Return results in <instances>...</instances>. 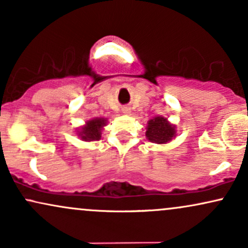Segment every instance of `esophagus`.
<instances>
[{
  "mask_svg": "<svg viewBox=\"0 0 248 248\" xmlns=\"http://www.w3.org/2000/svg\"><path fill=\"white\" fill-rule=\"evenodd\" d=\"M122 112H124V114H129V113H130V108H128V107H124V109H122Z\"/></svg>",
  "mask_w": 248,
  "mask_h": 248,
  "instance_id": "obj_1",
  "label": "esophagus"
}]
</instances>
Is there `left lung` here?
<instances>
[{"instance_id":"1","label":"left lung","mask_w":248,"mask_h":248,"mask_svg":"<svg viewBox=\"0 0 248 248\" xmlns=\"http://www.w3.org/2000/svg\"><path fill=\"white\" fill-rule=\"evenodd\" d=\"M146 129L147 140L152 142V143H169L177 135V130H176L177 127H176V124L169 122L167 118L161 115L150 119L148 121Z\"/></svg>"}]
</instances>
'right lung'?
<instances>
[{
	"instance_id": "right-lung-1",
	"label": "right lung",
	"mask_w": 248,
	"mask_h": 248,
	"mask_svg": "<svg viewBox=\"0 0 248 248\" xmlns=\"http://www.w3.org/2000/svg\"><path fill=\"white\" fill-rule=\"evenodd\" d=\"M106 118H93L85 122L84 126L78 128L77 135L82 141H99L101 139V132L107 124Z\"/></svg>"
}]
</instances>
